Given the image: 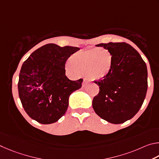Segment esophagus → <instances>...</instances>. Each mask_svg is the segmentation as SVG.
<instances>
[{"instance_id":"obj_1","label":"esophagus","mask_w":159,"mask_h":159,"mask_svg":"<svg viewBox=\"0 0 159 159\" xmlns=\"http://www.w3.org/2000/svg\"><path fill=\"white\" fill-rule=\"evenodd\" d=\"M88 83V80L87 79H84L83 80V82H82V87H85L86 84H87Z\"/></svg>"}]
</instances>
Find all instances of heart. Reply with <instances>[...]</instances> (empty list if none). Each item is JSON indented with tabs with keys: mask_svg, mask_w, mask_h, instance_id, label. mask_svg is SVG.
Returning a JSON list of instances; mask_svg holds the SVG:
<instances>
[{
	"mask_svg": "<svg viewBox=\"0 0 159 159\" xmlns=\"http://www.w3.org/2000/svg\"><path fill=\"white\" fill-rule=\"evenodd\" d=\"M98 51L96 49H91L73 54L70 58L68 68L75 72H85L91 80L106 77L112 68V56L106 51L100 54Z\"/></svg>",
	"mask_w": 159,
	"mask_h": 159,
	"instance_id": "obj_1",
	"label": "heart"
}]
</instances>
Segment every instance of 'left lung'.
I'll return each instance as SVG.
<instances>
[{"instance_id": "1", "label": "left lung", "mask_w": 159, "mask_h": 159, "mask_svg": "<svg viewBox=\"0 0 159 159\" xmlns=\"http://www.w3.org/2000/svg\"><path fill=\"white\" fill-rule=\"evenodd\" d=\"M108 50L112 66L106 77L94 80L99 93L93 108L100 117L119 124L132 119L143 105L147 91V69L140 54L126 43H101Z\"/></svg>"}]
</instances>
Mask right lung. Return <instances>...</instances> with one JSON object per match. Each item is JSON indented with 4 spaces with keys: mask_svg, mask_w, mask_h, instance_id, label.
Here are the masks:
<instances>
[{
    "mask_svg": "<svg viewBox=\"0 0 159 159\" xmlns=\"http://www.w3.org/2000/svg\"><path fill=\"white\" fill-rule=\"evenodd\" d=\"M78 47L47 44L33 52L19 73V96L27 115L42 124L54 123L65 115L70 94L82 87L66 75V63Z\"/></svg>",
    "mask_w": 159,
    "mask_h": 159,
    "instance_id": "add662e5",
    "label": "right lung"
}]
</instances>
